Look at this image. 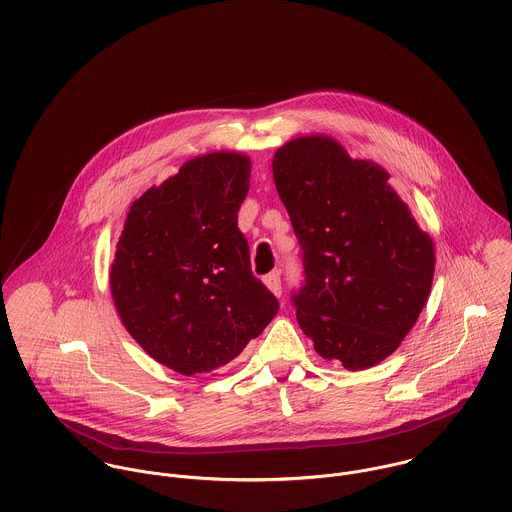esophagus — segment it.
<instances>
[{
  "label": "esophagus",
  "instance_id": "34e87169",
  "mask_svg": "<svg viewBox=\"0 0 512 512\" xmlns=\"http://www.w3.org/2000/svg\"><path fill=\"white\" fill-rule=\"evenodd\" d=\"M264 284L270 288V292L274 295H282V278H280V272H270L266 278H264Z\"/></svg>",
  "mask_w": 512,
  "mask_h": 512
}]
</instances>
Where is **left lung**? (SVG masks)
<instances>
[{
    "label": "left lung",
    "instance_id": "left-lung-1",
    "mask_svg": "<svg viewBox=\"0 0 512 512\" xmlns=\"http://www.w3.org/2000/svg\"><path fill=\"white\" fill-rule=\"evenodd\" d=\"M301 248L297 323L349 370L378 365L414 327L434 280V242L386 183L331 138H297L272 161Z\"/></svg>",
    "mask_w": 512,
    "mask_h": 512
}]
</instances>
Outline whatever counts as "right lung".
<instances>
[{"label": "right lung", "mask_w": 512, "mask_h": 512, "mask_svg": "<svg viewBox=\"0 0 512 512\" xmlns=\"http://www.w3.org/2000/svg\"><path fill=\"white\" fill-rule=\"evenodd\" d=\"M250 159L207 153L134 201L110 270L128 333L181 374L226 365L280 309L250 266L238 211Z\"/></svg>", "instance_id": "right-lung-1"}]
</instances>
